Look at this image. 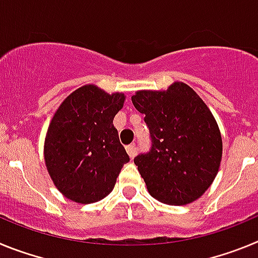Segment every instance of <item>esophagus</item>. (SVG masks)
I'll use <instances>...</instances> for the list:
<instances>
[{
	"label": "esophagus",
	"mask_w": 258,
	"mask_h": 258,
	"mask_svg": "<svg viewBox=\"0 0 258 258\" xmlns=\"http://www.w3.org/2000/svg\"><path fill=\"white\" fill-rule=\"evenodd\" d=\"M126 152H127V155H129V156H131L132 159H133V157L136 156V154H137L136 145H134V143H132V145L126 146Z\"/></svg>",
	"instance_id": "1"
}]
</instances>
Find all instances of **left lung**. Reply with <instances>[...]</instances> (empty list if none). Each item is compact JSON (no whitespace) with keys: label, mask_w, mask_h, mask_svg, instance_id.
I'll list each match as a JSON object with an SVG mask.
<instances>
[{"label":"left lung","mask_w":258,"mask_h":258,"mask_svg":"<svg viewBox=\"0 0 258 258\" xmlns=\"http://www.w3.org/2000/svg\"><path fill=\"white\" fill-rule=\"evenodd\" d=\"M132 102L145 115L151 138L150 151L134 157L149 192L174 206L197 200L217 175L222 157L220 129L207 104L183 83L166 92H138Z\"/></svg>","instance_id":"left-lung-1"}]
</instances>
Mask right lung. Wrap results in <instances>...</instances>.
Listing matches in <instances>:
<instances>
[{
  "label": "right lung",
  "instance_id": "1",
  "mask_svg": "<svg viewBox=\"0 0 258 258\" xmlns=\"http://www.w3.org/2000/svg\"><path fill=\"white\" fill-rule=\"evenodd\" d=\"M124 94L109 95L97 86L77 89L51 120L45 141V163L66 198L90 204L106 198L129 161L113 117Z\"/></svg>",
  "mask_w": 258,
  "mask_h": 258
}]
</instances>
